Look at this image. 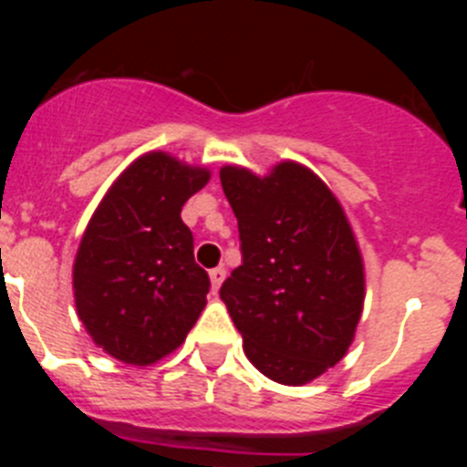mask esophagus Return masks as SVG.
Instances as JSON below:
<instances>
[{
  "label": "esophagus",
  "mask_w": 467,
  "mask_h": 467,
  "mask_svg": "<svg viewBox=\"0 0 467 467\" xmlns=\"http://www.w3.org/2000/svg\"><path fill=\"white\" fill-rule=\"evenodd\" d=\"M224 275H226V271L222 269V266H217V269L210 271V283H213V290L214 292L220 290V285L224 283Z\"/></svg>",
  "instance_id": "34e87169"
}]
</instances>
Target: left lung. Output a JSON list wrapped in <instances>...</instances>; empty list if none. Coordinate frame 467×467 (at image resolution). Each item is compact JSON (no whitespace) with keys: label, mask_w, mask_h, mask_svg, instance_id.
Returning a JSON list of instances; mask_svg holds the SVG:
<instances>
[{"label":"left lung","mask_w":467,"mask_h":467,"mask_svg":"<svg viewBox=\"0 0 467 467\" xmlns=\"http://www.w3.org/2000/svg\"><path fill=\"white\" fill-rule=\"evenodd\" d=\"M243 264L220 296L247 360L285 386L313 381L346 356L365 301L356 236L327 184L283 161L266 177L224 166Z\"/></svg>","instance_id":"obj_1"}]
</instances>
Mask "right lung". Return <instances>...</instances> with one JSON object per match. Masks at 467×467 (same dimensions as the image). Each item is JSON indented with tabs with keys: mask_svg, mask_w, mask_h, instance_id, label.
Listing matches in <instances>:
<instances>
[{
	"mask_svg": "<svg viewBox=\"0 0 467 467\" xmlns=\"http://www.w3.org/2000/svg\"><path fill=\"white\" fill-rule=\"evenodd\" d=\"M210 172L150 151L90 217L74 259V301L90 339L126 365H151L187 339L210 278L180 213Z\"/></svg>",
	"mask_w": 467,
	"mask_h": 467,
	"instance_id": "add662e5",
	"label": "right lung"
}]
</instances>
